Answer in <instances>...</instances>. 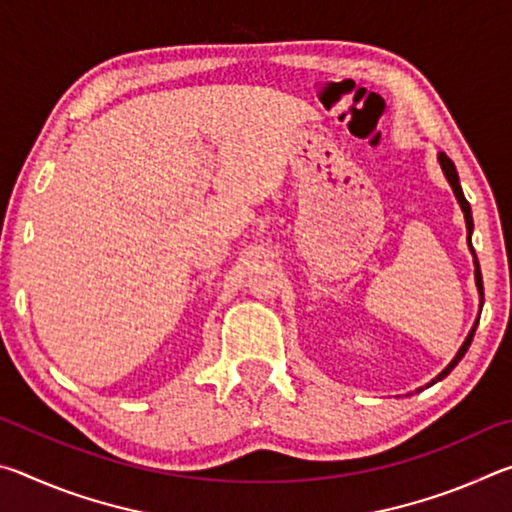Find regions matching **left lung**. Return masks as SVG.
Returning <instances> with one entry per match:
<instances>
[{"instance_id":"8db88e82","label":"left lung","mask_w":512,"mask_h":512,"mask_svg":"<svg viewBox=\"0 0 512 512\" xmlns=\"http://www.w3.org/2000/svg\"><path fill=\"white\" fill-rule=\"evenodd\" d=\"M438 162H440V167H443V171H445V176H447V180H449V185H452V189H454V194H456V198H458V203H461V210H463V214H465V223H467V244H470V250H472L470 235H472L474 223H472V210H470V203L465 201V194H463V189H461V183H458V173H456L454 162L449 160L445 153H438ZM472 253H474V250H472ZM474 266H476V271H474V280H476V289H479L481 307H483V277H481V268H479V262H476V257H474ZM476 325H479V320H476ZM476 325L472 327V332L467 334V339H465V343L461 345V350H458V354L454 357V361L449 363V366H447L443 372H440V375L436 377V381H440L443 377H447L449 372L454 370L456 363L465 357V352H467V348H470V343H472V339H474ZM431 384H433V381H431Z\"/></svg>"}]
</instances>
